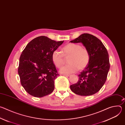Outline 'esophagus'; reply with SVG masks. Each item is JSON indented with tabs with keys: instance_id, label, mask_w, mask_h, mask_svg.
<instances>
[{
	"instance_id": "esophagus-1",
	"label": "esophagus",
	"mask_w": 125,
	"mask_h": 125,
	"mask_svg": "<svg viewBox=\"0 0 125 125\" xmlns=\"http://www.w3.org/2000/svg\"><path fill=\"white\" fill-rule=\"evenodd\" d=\"M63 75L65 76H67V77H69V76H71L70 74H63Z\"/></svg>"
}]
</instances>
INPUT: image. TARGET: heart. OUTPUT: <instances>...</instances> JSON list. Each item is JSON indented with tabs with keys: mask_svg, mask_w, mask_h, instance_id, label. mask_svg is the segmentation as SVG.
<instances>
[{
	"mask_svg": "<svg viewBox=\"0 0 125 125\" xmlns=\"http://www.w3.org/2000/svg\"><path fill=\"white\" fill-rule=\"evenodd\" d=\"M61 52L58 50H55L52 53V60L54 65L58 68L61 67L65 62L64 57H68L69 64L62 67L60 72L62 73L69 74L77 72L85 68L90 60V54L87 49L82 47L77 43H70L62 48Z\"/></svg>",
	"mask_w": 125,
	"mask_h": 125,
	"instance_id": "b5f03b06",
	"label": "heart"
}]
</instances>
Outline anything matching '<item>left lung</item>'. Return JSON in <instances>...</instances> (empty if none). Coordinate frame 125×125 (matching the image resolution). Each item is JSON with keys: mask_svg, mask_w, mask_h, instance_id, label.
<instances>
[{"mask_svg": "<svg viewBox=\"0 0 125 125\" xmlns=\"http://www.w3.org/2000/svg\"><path fill=\"white\" fill-rule=\"evenodd\" d=\"M70 42L82 43L90 56L88 65L78 75L77 83L70 85L71 90L81 96L93 95L101 88L107 77L110 69L107 50L98 38L89 33H83Z\"/></svg>", "mask_w": 125, "mask_h": 125, "instance_id": "obj_1", "label": "left lung"}]
</instances>
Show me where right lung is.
Listing matches in <instances>:
<instances>
[{
  "label": "right lung",
  "mask_w": 125,
  "mask_h": 125,
  "mask_svg": "<svg viewBox=\"0 0 125 125\" xmlns=\"http://www.w3.org/2000/svg\"><path fill=\"white\" fill-rule=\"evenodd\" d=\"M63 42L40 36L31 41L23 51L18 74L22 85L30 95L42 97L54 91V80L59 74L51 55Z\"/></svg>",
  "instance_id": "right-lung-1"
}]
</instances>
